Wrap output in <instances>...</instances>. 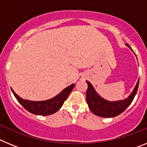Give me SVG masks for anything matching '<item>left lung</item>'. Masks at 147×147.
<instances>
[{
	"label": "left lung",
	"mask_w": 147,
	"mask_h": 147,
	"mask_svg": "<svg viewBox=\"0 0 147 147\" xmlns=\"http://www.w3.org/2000/svg\"><path fill=\"white\" fill-rule=\"evenodd\" d=\"M128 46L129 47V45ZM86 82L88 83L86 99L90 110H91L95 115L100 117L112 118L122 113L132 103L138 91L139 80L138 81L137 85L135 87V89L133 90L130 96L126 99L118 101V102H108L105 100L97 94L93 87L89 82L87 81Z\"/></svg>",
	"instance_id": "obj_1"
}]
</instances>
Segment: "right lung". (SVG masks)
Returning a JSON list of instances; mask_svg holds the SVG:
<instances>
[{"label": "right lung", "mask_w": 147, "mask_h": 147, "mask_svg": "<svg viewBox=\"0 0 147 147\" xmlns=\"http://www.w3.org/2000/svg\"><path fill=\"white\" fill-rule=\"evenodd\" d=\"M74 88V84L65 88L59 94H58L54 98L47 100V101H42V102H32V101L23 99L20 96H18V95L13 91L12 89H11V91L18 102L26 110H28V112L35 114V115H49L54 114L61 108Z\"/></svg>", "instance_id": "1"}]
</instances>
